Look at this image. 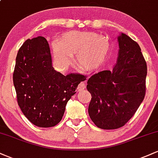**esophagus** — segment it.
<instances>
[{
	"instance_id": "1",
	"label": "esophagus",
	"mask_w": 158,
	"mask_h": 158,
	"mask_svg": "<svg viewBox=\"0 0 158 158\" xmlns=\"http://www.w3.org/2000/svg\"><path fill=\"white\" fill-rule=\"evenodd\" d=\"M85 87H86V81H81V82L79 83V85H78L77 89L79 91H81V90L85 89Z\"/></svg>"
}]
</instances>
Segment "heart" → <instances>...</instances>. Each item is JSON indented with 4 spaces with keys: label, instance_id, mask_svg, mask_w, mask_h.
Returning a JSON list of instances; mask_svg holds the SVG:
<instances>
[{
    "label": "heart",
    "instance_id": "b5f03b06",
    "mask_svg": "<svg viewBox=\"0 0 158 158\" xmlns=\"http://www.w3.org/2000/svg\"><path fill=\"white\" fill-rule=\"evenodd\" d=\"M54 63L60 69H67L73 62L76 54L79 67L94 70L103 64L110 50L106 38L92 32H65L61 39L52 41Z\"/></svg>",
    "mask_w": 158,
    "mask_h": 158
}]
</instances>
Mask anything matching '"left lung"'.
<instances>
[{
	"instance_id": "1",
	"label": "left lung",
	"mask_w": 158,
	"mask_h": 158,
	"mask_svg": "<svg viewBox=\"0 0 158 158\" xmlns=\"http://www.w3.org/2000/svg\"><path fill=\"white\" fill-rule=\"evenodd\" d=\"M118 58L113 70L94 74L87 82L91 94L88 114L102 129L124 126L146 94L147 65L139 44L124 33L118 36Z\"/></svg>"
}]
</instances>
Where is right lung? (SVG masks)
Segmentation results:
<instances>
[{"instance_id":"right-lung-1","label":"right lung","mask_w":158,"mask_h":158,"mask_svg":"<svg viewBox=\"0 0 158 158\" xmlns=\"http://www.w3.org/2000/svg\"><path fill=\"white\" fill-rule=\"evenodd\" d=\"M83 80L80 74L64 76L54 70L49 44L42 36L27 39L19 49L13 73L18 104L36 126L49 128L60 122L67 102Z\"/></svg>"}]
</instances>
